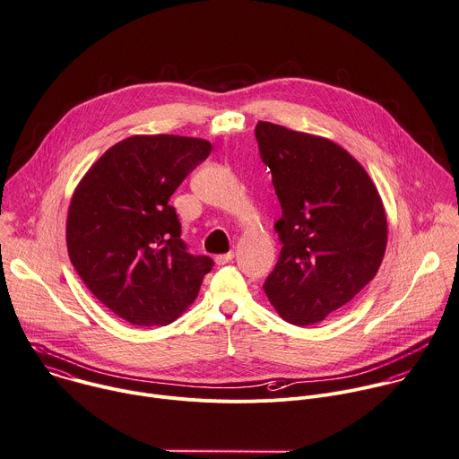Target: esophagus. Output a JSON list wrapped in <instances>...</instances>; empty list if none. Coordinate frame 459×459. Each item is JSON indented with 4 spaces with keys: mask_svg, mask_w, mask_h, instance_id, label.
<instances>
[{
    "mask_svg": "<svg viewBox=\"0 0 459 459\" xmlns=\"http://www.w3.org/2000/svg\"><path fill=\"white\" fill-rule=\"evenodd\" d=\"M232 259H234V250H229L227 254H220V255L214 257L216 264H227V263L232 261Z\"/></svg>",
    "mask_w": 459,
    "mask_h": 459,
    "instance_id": "esophagus-1",
    "label": "esophagus"
}]
</instances>
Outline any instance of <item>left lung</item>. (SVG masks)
Segmentation results:
<instances>
[{
    "instance_id": "left-lung-1",
    "label": "left lung",
    "mask_w": 459,
    "mask_h": 459,
    "mask_svg": "<svg viewBox=\"0 0 459 459\" xmlns=\"http://www.w3.org/2000/svg\"><path fill=\"white\" fill-rule=\"evenodd\" d=\"M259 155L272 171L282 245L263 288L295 326L325 321L377 275L387 247V216L377 186L330 138L259 120Z\"/></svg>"
}]
</instances>
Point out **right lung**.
<instances>
[{
	"mask_svg": "<svg viewBox=\"0 0 459 459\" xmlns=\"http://www.w3.org/2000/svg\"><path fill=\"white\" fill-rule=\"evenodd\" d=\"M212 151L204 138L133 134L74 191L68 255L88 290L133 326H166L195 302L212 259L191 255L169 198Z\"/></svg>",
	"mask_w": 459,
	"mask_h": 459,
	"instance_id": "right-lung-1",
	"label": "right lung"
}]
</instances>
